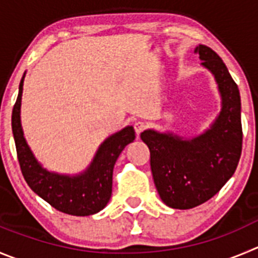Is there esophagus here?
I'll list each match as a JSON object with an SVG mask.
<instances>
[{"label": "esophagus", "mask_w": 258, "mask_h": 258, "mask_svg": "<svg viewBox=\"0 0 258 258\" xmlns=\"http://www.w3.org/2000/svg\"><path fill=\"white\" fill-rule=\"evenodd\" d=\"M134 127H135V131H136V134L140 135L141 132L146 128V123L143 121H137V122H135Z\"/></svg>", "instance_id": "obj_1"}]
</instances>
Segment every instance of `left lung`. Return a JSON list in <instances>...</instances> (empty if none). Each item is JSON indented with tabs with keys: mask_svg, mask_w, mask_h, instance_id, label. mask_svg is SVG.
Wrapping results in <instances>:
<instances>
[{
	"mask_svg": "<svg viewBox=\"0 0 258 258\" xmlns=\"http://www.w3.org/2000/svg\"><path fill=\"white\" fill-rule=\"evenodd\" d=\"M201 66L215 79L221 109L213 123L195 136L148 128L141 140L150 150L154 183L165 205L187 210L215 196L232 178L242 153L240 95L223 59L199 44Z\"/></svg>",
	"mask_w": 258,
	"mask_h": 258,
	"instance_id": "1",
	"label": "left lung"
}]
</instances>
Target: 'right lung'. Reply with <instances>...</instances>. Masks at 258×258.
<instances>
[{
    "instance_id": "1",
    "label": "right lung",
    "mask_w": 258,
    "mask_h": 258,
    "mask_svg": "<svg viewBox=\"0 0 258 258\" xmlns=\"http://www.w3.org/2000/svg\"><path fill=\"white\" fill-rule=\"evenodd\" d=\"M24 72L19 95L13 109V134L18 159L26 183L33 191L58 211L75 216H89L107 206L112 196L113 168L119 154L135 140V130L126 126L107 137L99 145L93 160L78 174H62L45 169L26 143L21 126V96Z\"/></svg>"
}]
</instances>
